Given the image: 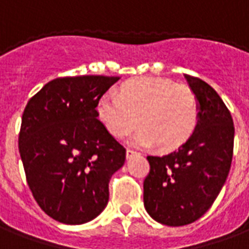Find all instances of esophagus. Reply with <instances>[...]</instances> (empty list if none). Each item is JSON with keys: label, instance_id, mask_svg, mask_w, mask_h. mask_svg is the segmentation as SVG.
<instances>
[{"label": "esophagus", "instance_id": "34e87169", "mask_svg": "<svg viewBox=\"0 0 249 249\" xmlns=\"http://www.w3.org/2000/svg\"><path fill=\"white\" fill-rule=\"evenodd\" d=\"M139 156V153L135 151H132V149H126V159H132V157Z\"/></svg>", "mask_w": 249, "mask_h": 249}]
</instances>
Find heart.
<instances>
[{
	"mask_svg": "<svg viewBox=\"0 0 249 249\" xmlns=\"http://www.w3.org/2000/svg\"><path fill=\"white\" fill-rule=\"evenodd\" d=\"M97 116L110 135L123 139L141 126L132 139L139 146L157 145L172 151L193 135L200 105L192 88L167 78L142 77L126 82L119 93L98 100Z\"/></svg>",
	"mask_w": 249,
	"mask_h": 249,
	"instance_id": "obj_1",
	"label": "heart"
}]
</instances>
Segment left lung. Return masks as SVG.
Wrapping results in <instances>:
<instances>
[{
    "label": "left lung",
    "instance_id": "8db88e82",
    "mask_svg": "<svg viewBox=\"0 0 249 249\" xmlns=\"http://www.w3.org/2000/svg\"><path fill=\"white\" fill-rule=\"evenodd\" d=\"M200 105L193 135L165 156H148L144 205L152 219L181 227L200 219L213 204L228 178L235 126L230 110L213 88L185 74Z\"/></svg>",
    "mask_w": 249,
    "mask_h": 249
}]
</instances>
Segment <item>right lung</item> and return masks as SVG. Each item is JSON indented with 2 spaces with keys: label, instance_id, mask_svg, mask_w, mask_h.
I'll use <instances>...</instances> for the list:
<instances>
[{
  "label": "right lung",
  "instance_id": "add662e5",
  "mask_svg": "<svg viewBox=\"0 0 249 249\" xmlns=\"http://www.w3.org/2000/svg\"><path fill=\"white\" fill-rule=\"evenodd\" d=\"M120 77L52 80L22 114L18 149L40 208L64 224L97 217L109 200V180L124 165L125 148L97 119V103Z\"/></svg>",
  "mask_w": 249,
  "mask_h": 249
}]
</instances>
